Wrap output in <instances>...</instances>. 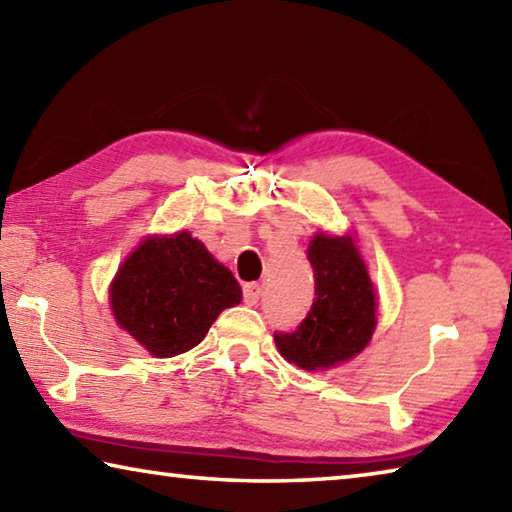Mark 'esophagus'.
I'll use <instances>...</instances> for the list:
<instances>
[{
	"label": "esophagus",
	"mask_w": 512,
	"mask_h": 512,
	"mask_svg": "<svg viewBox=\"0 0 512 512\" xmlns=\"http://www.w3.org/2000/svg\"><path fill=\"white\" fill-rule=\"evenodd\" d=\"M262 298V287H259L257 282H250V284H244V302L246 305H257V300Z\"/></svg>",
	"instance_id": "obj_1"
}]
</instances>
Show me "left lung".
I'll return each mask as SVG.
<instances>
[{
  "label": "left lung",
  "mask_w": 512,
  "mask_h": 512,
  "mask_svg": "<svg viewBox=\"0 0 512 512\" xmlns=\"http://www.w3.org/2000/svg\"><path fill=\"white\" fill-rule=\"evenodd\" d=\"M307 259L314 268L316 298L293 332L275 334L284 359L302 370H327L366 348L377 325V298L352 237L316 235Z\"/></svg>",
  "instance_id": "8db88e82"
}]
</instances>
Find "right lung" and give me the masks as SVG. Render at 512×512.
<instances>
[{
    "instance_id": "add662e5",
    "label": "right lung",
    "mask_w": 512,
    "mask_h": 512,
    "mask_svg": "<svg viewBox=\"0 0 512 512\" xmlns=\"http://www.w3.org/2000/svg\"><path fill=\"white\" fill-rule=\"evenodd\" d=\"M239 302L235 275L187 230L144 239L110 284L119 327L160 359L192 350L221 311Z\"/></svg>"
}]
</instances>
